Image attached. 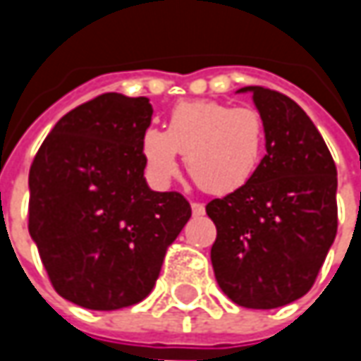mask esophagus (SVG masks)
Returning <instances> with one entry per match:
<instances>
[{
	"mask_svg": "<svg viewBox=\"0 0 361 361\" xmlns=\"http://www.w3.org/2000/svg\"><path fill=\"white\" fill-rule=\"evenodd\" d=\"M190 209H192V215L195 216L204 215V204H202V202H192V204H190Z\"/></svg>",
	"mask_w": 361,
	"mask_h": 361,
	"instance_id": "34e87169",
	"label": "esophagus"
}]
</instances>
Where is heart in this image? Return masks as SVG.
<instances>
[{"instance_id": "1", "label": "heart", "mask_w": 361, "mask_h": 361, "mask_svg": "<svg viewBox=\"0 0 361 361\" xmlns=\"http://www.w3.org/2000/svg\"><path fill=\"white\" fill-rule=\"evenodd\" d=\"M265 150V122L255 108H233L213 100L174 106L166 130L148 128L140 136L146 173L160 187L178 171V154L195 185L209 195H229L253 176Z\"/></svg>"}]
</instances>
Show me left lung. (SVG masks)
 Returning <instances> with one entry per match:
<instances>
[{"instance_id":"obj_1","label":"left lung","mask_w":361,"mask_h":361,"mask_svg":"<svg viewBox=\"0 0 361 361\" xmlns=\"http://www.w3.org/2000/svg\"><path fill=\"white\" fill-rule=\"evenodd\" d=\"M265 122L255 176L207 204L216 227L219 287L241 307L275 310L303 298L338 233V171L319 130L285 94L247 86Z\"/></svg>"}]
</instances>
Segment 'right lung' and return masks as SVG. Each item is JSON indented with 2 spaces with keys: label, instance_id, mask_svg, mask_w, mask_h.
Segmentation results:
<instances>
[{
  "label": "right lung",
  "instance_id": "right-lung-1",
  "mask_svg": "<svg viewBox=\"0 0 361 361\" xmlns=\"http://www.w3.org/2000/svg\"><path fill=\"white\" fill-rule=\"evenodd\" d=\"M148 98L108 92L58 120L30 169V235L54 289L112 312L152 291L169 245L190 219L180 192L146 185Z\"/></svg>",
  "mask_w": 361,
  "mask_h": 361
}]
</instances>
